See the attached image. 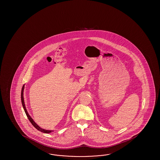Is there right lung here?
I'll return each mask as SVG.
<instances>
[{"instance_id": "1", "label": "right lung", "mask_w": 160, "mask_h": 160, "mask_svg": "<svg viewBox=\"0 0 160 160\" xmlns=\"http://www.w3.org/2000/svg\"><path fill=\"white\" fill-rule=\"evenodd\" d=\"M24 85H23V88L22 89V93H21V99H22V105H23V108H24V110L26 113V114L28 118V119L29 120V121L31 122V123L32 124V125L37 129L40 131L41 132H44V133H50V132H52V130H46V129H42V128H41L38 125L35 123V122L33 121V120L32 119L31 116H29V114H28L27 110H26V107H25V104H24V98H23V91H24Z\"/></svg>"}]
</instances>
